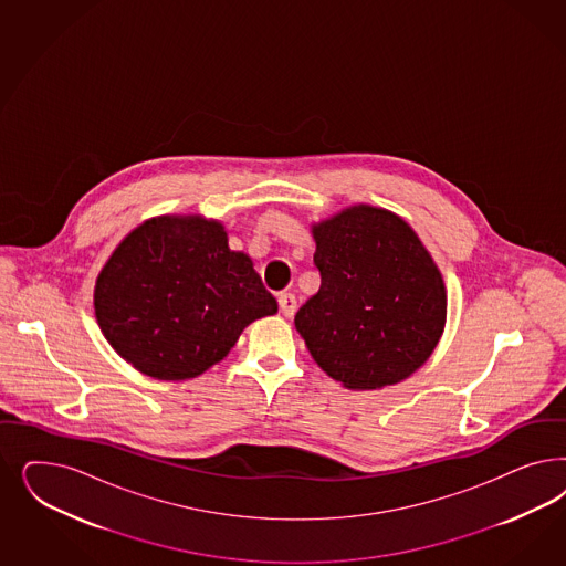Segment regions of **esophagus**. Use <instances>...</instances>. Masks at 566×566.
<instances>
[{"label":"esophagus","mask_w":566,"mask_h":566,"mask_svg":"<svg viewBox=\"0 0 566 566\" xmlns=\"http://www.w3.org/2000/svg\"><path fill=\"white\" fill-rule=\"evenodd\" d=\"M279 308L283 312V316L292 318L295 311H297V300H295V295H292V293L279 295Z\"/></svg>","instance_id":"1"}]
</instances>
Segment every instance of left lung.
<instances>
[{"instance_id":"1","label":"left lung","mask_w":566,"mask_h":566,"mask_svg":"<svg viewBox=\"0 0 566 566\" xmlns=\"http://www.w3.org/2000/svg\"><path fill=\"white\" fill-rule=\"evenodd\" d=\"M321 290L295 314L314 363L352 391L417 373L446 328L448 293L415 229L391 210L347 206L311 224Z\"/></svg>"}]
</instances>
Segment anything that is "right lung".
Returning a JSON list of instances; mask_svg holds the SVG:
<instances>
[{"label": "right lung", "instance_id": "right-lung-1", "mask_svg": "<svg viewBox=\"0 0 566 566\" xmlns=\"http://www.w3.org/2000/svg\"><path fill=\"white\" fill-rule=\"evenodd\" d=\"M93 308L114 352L158 381H185L220 363L243 328L279 306L224 224L163 214L135 227L95 279Z\"/></svg>", "mask_w": 566, "mask_h": 566}]
</instances>
